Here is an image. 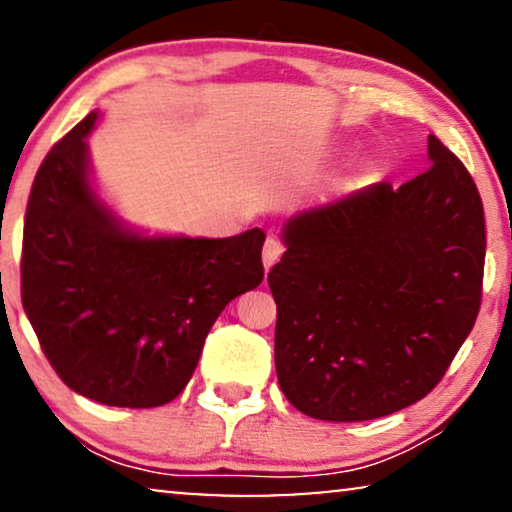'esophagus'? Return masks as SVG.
Returning a JSON list of instances; mask_svg holds the SVG:
<instances>
[{
	"instance_id": "34e87169",
	"label": "esophagus",
	"mask_w": 512,
	"mask_h": 512,
	"mask_svg": "<svg viewBox=\"0 0 512 512\" xmlns=\"http://www.w3.org/2000/svg\"><path fill=\"white\" fill-rule=\"evenodd\" d=\"M282 254H284V244L277 240V237H268V240H265V247H263V265H265V270H270L272 265H275L279 258H282Z\"/></svg>"
}]
</instances>
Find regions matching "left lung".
<instances>
[{
  "label": "left lung",
  "mask_w": 512,
  "mask_h": 512,
  "mask_svg": "<svg viewBox=\"0 0 512 512\" xmlns=\"http://www.w3.org/2000/svg\"><path fill=\"white\" fill-rule=\"evenodd\" d=\"M431 167L293 214L268 272L277 380L293 408L366 422L443 380L480 310L485 212L475 181L429 135Z\"/></svg>",
  "instance_id": "8db88e82"
}]
</instances>
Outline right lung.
<instances>
[{
    "label": "right lung",
    "instance_id": "right-lung-1",
    "mask_svg": "<svg viewBox=\"0 0 512 512\" xmlns=\"http://www.w3.org/2000/svg\"><path fill=\"white\" fill-rule=\"evenodd\" d=\"M90 111L48 151L23 233V307L46 359L76 394L114 408H156L191 380L209 328L263 282L265 233L144 235L90 177Z\"/></svg>",
    "mask_w": 512,
    "mask_h": 512
}]
</instances>
